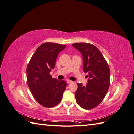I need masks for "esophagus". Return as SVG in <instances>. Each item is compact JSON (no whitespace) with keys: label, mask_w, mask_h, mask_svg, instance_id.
<instances>
[{"label":"esophagus","mask_w":134,"mask_h":134,"mask_svg":"<svg viewBox=\"0 0 134 134\" xmlns=\"http://www.w3.org/2000/svg\"><path fill=\"white\" fill-rule=\"evenodd\" d=\"M66 82L67 83H72V81H71V80H70L67 79V80H66Z\"/></svg>","instance_id":"esophagus-1"}]
</instances>
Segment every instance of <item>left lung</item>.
I'll list each match as a JSON object with an SVG mask.
<instances>
[{
  "label": "left lung",
  "instance_id": "left-lung-1",
  "mask_svg": "<svg viewBox=\"0 0 134 134\" xmlns=\"http://www.w3.org/2000/svg\"><path fill=\"white\" fill-rule=\"evenodd\" d=\"M72 46L83 56V70L88 73V83L78 84L76 100L86 109L96 107L102 102L108 90L110 70L103 55L95 46L87 43H75Z\"/></svg>",
  "mask_w": 134,
  "mask_h": 134
}]
</instances>
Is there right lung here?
I'll return each mask as SVG.
<instances>
[{
  "label": "right lung",
  "instance_id": "right-lung-1",
  "mask_svg": "<svg viewBox=\"0 0 134 134\" xmlns=\"http://www.w3.org/2000/svg\"><path fill=\"white\" fill-rule=\"evenodd\" d=\"M66 46L51 42L44 43L35 51L28 64V87L36 101L45 107L58 104L66 89L65 81L52 79L50 75L55 68L58 54Z\"/></svg>",
  "mask_w": 134,
  "mask_h": 134
}]
</instances>
